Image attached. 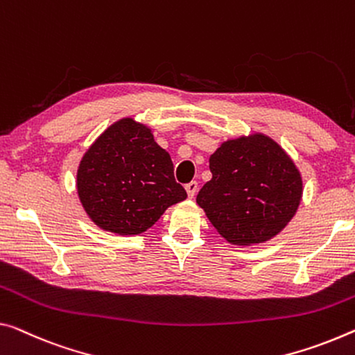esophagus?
Returning a JSON list of instances; mask_svg holds the SVG:
<instances>
[{
    "label": "esophagus",
    "mask_w": 355,
    "mask_h": 355,
    "mask_svg": "<svg viewBox=\"0 0 355 355\" xmlns=\"http://www.w3.org/2000/svg\"><path fill=\"white\" fill-rule=\"evenodd\" d=\"M185 190H187V195H189V198H193V196L196 195V190H198V182L192 181V182L185 184Z\"/></svg>",
    "instance_id": "34e87169"
}]
</instances>
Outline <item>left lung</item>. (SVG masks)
<instances>
[{
	"instance_id": "1",
	"label": "left lung",
	"mask_w": 355,
	"mask_h": 355,
	"mask_svg": "<svg viewBox=\"0 0 355 355\" xmlns=\"http://www.w3.org/2000/svg\"><path fill=\"white\" fill-rule=\"evenodd\" d=\"M212 179L196 203L222 238L236 246L265 243L300 206L303 181L287 152L263 133L222 143L211 155Z\"/></svg>"
}]
</instances>
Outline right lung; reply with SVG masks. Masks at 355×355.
I'll return each instance as SVG.
<instances>
[{"label":"right lung","mask_w":355,"mask_h":355,"mask_svg":"<svg viewBox=\"0 0 355 355\" xmlns=\"http://www.w3.org/2000/svg\"><path fill=\"white\" fill-rule=\"evenodd\" d=\"M173 171L171 157L155 143L152 130L125 117L87 149L76 187L95 225L117 234H139L171 205L187 198Z\"/></svg>","instance_id":"obj_1"}]
</instances>
